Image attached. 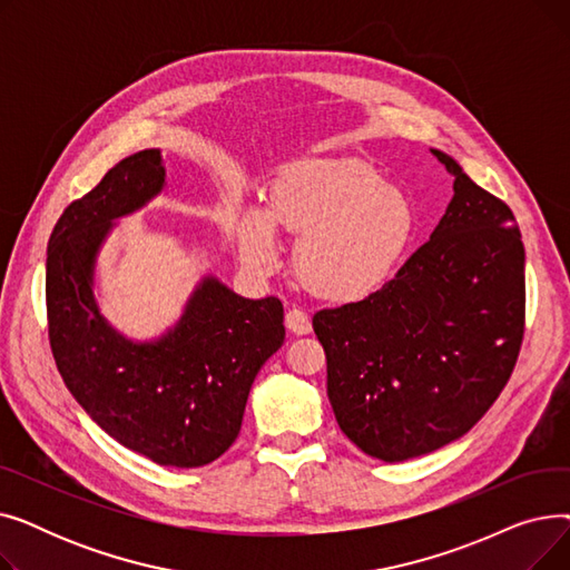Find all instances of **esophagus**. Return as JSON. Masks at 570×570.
Instances as JSON below:
<instances>
[{
    "label": "esophagus",
    "mask_w": 570,
    "mask_h": 570,
    "mask_svg": "<svg viewBox=\"0 0 570 570\" xmlns=\"http://www.w3.org/2000/svg\"><path fill=\"white\" fill-rule=\"evenodd\" d=\"M286 327L293 335H309L312 321L303 309H288L286 312Z\"/></svg>",
    "instance_id": "esophagus-1"
}]
</instances>
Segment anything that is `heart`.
<instances>
[{
	"label": "heart",
	"mask_w": 570,
	"mask_h": 570,
	"mask_svg": "<svg viewBox=\"0 0 570 570\" xmlns=\"http://www.w3.org/2000/svg\"><path fill=\"white\" fill-rule=\"evenodd\" d=\"M277 228L301 235L293 265L321 301H365L393 277L409 252L417 213L411 196L383 183L361 159H305L282 170L267 207L245 203L235 213L237 254L252 275L279 265Z\"/></svg>",
	"instance_id": "heart-1"
}]
</instances>
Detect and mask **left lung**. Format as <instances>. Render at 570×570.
I'll use <instances>...</instances> for the list:
<instances>
[{
	"label": "left lung",
	"mask_w": 570,
	"mask_h": 570,
	"mask_svg": "<svg viewBox=\"0 0 570 570\" xmlns=\"http://www.w3.org/2000/svg\"><path fill=\"white\" fill-rule=\"evenodd\" d=\"M453 200L381 291L312 325L327 400L363 453L404 462L464 436L511 379L524 335V245L511 207L441 149Z\"/></svg>",
	"instance_id": "left-lung-1"
}]
</instances>
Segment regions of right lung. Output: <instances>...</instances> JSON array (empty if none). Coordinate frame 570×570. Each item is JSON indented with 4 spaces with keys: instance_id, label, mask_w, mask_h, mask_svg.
<instances>
[{
    "instance_id": "right-lung-1",
    "label": "right lung",
    "mask_w": 570,
    "mask_h": 570,
    "mask_svg": "<svg viewBox=\"0 0 570 570\" xmlns=\"http://www.w3.org/2000/svg\"><path fill=\"white\" fill-rule=\"evenodd\" d=\"M164 189L161 149L149 147L65 209L48 243V333L71 395L108 436L161 466L194 469L237 439L252 383L286 327L277 297L249 301L215 275L196 282L157 337L131 340L104 316L97 269L108 237Z\"/></svg>"
}]
</instances>
